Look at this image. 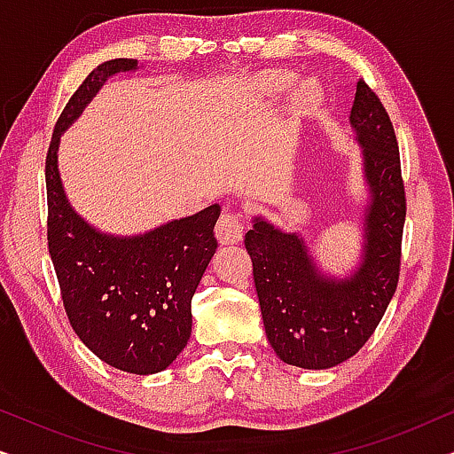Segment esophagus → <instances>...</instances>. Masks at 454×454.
<instances>
[{"label": "esophagus", "mask_w": 454, "mask_h": 454, "mask_svg": "<svg viewBox=\"0 0 454 454\" xmlns=\"http://www.w3.org/2000/svg\"><path fill=\"white\" fill-rule=\"evenodd\" d=\"M216 239L221 244H238L244 238V223H241V216L233 210H223L215 227Z\"/></svg>", "instance_id": "34e87169"}]
</instances>
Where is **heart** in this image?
<instances>
[{
    "mask_svg": "<svg viewBox=\"0 0 454 454\" xmlns=\"http://www.w3.org/2000/svg\"><path fill=\"white\" fill-rule=\"evenodd\" d=\"M295 76L291 72L283 70H269L262 72L254 80V89L258 95L264 97H278L283 92H287L294 86ZM322 101V89L316 80H303L301 84L295 86L294 97H291V107L295 114H308L316 105Z\"/></svg>",
    "mask_w": 454,
    "mask_h": 454,
    "instance_id": "1",
    "label": "heart"
}]
</instances>
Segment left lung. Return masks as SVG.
Returning <instances> with one entry per match:
<instances>
[{
    "label": "left lung",
    "instance_id": "obj_1",
    "mask_svg": "<svg viewBox=\"0 0 454 454\" xmlns=\"http://www.w3.org/2000/svg\"><path fill=\"white\" fill-rule=\"evenodd\" d=\"M349 123L362 146L368 207L359 264L347 277L320 270L300 233L254 216L246 233L266 339L285 364L326 370L356 356L393 300L401 269L405 188L387 109L359 78Z\"/></svg>",
    "mask_w": 454,
    "mask_h": 454
}]
</instances>
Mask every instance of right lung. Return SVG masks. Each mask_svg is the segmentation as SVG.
Instances as JSON below:
<instances>
[{
    "mask_svg": "<svg viewBox=\"0 0 454 454\" xmlns=\"http://www.w3.org/2000/svg\"><path fill=\"white\" fill-rule=\"evenodd\" d=\"M138 70L136 59L97 66L55 123L45 160L47 241L61 300L80 340L129 374L169 368L192 334V297L216 252L219 204L142 235L89 225L67 202L58 169L59 138L111 76Z\"/></svg>",
    "mask_w": 454,
    "mask_h": 454,
    "instance_id": "right-lung-1",
    "label": "right lung"
}]
</instances>
